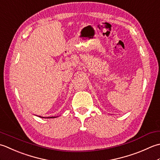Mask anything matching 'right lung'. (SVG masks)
<instances>
[{
    "mask_svg": "<svg viewBox=\"0 0 160 160\" xmlns=\"http://www.w3.org/2000/svg\"><path fill=\"white\" fill-rule=\"evenodd\" d=\"M39 117H41V118H48V119H49V118H56V117H41V116H38Z\"/></svg>",
    "mask_w": 160,
    "mask_h": 160,
    "instance_id": "add662e5",
    "label": "right lung"
}]
</instances>
